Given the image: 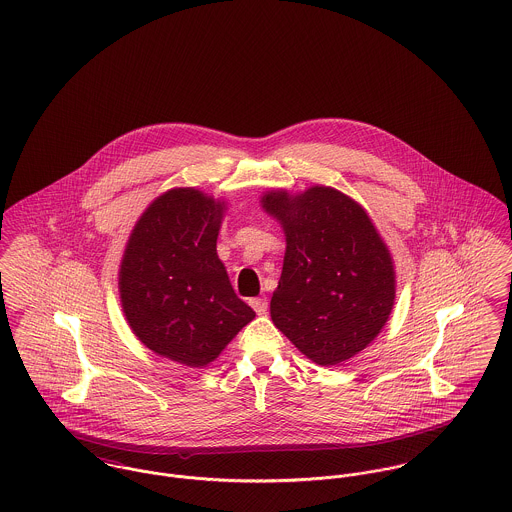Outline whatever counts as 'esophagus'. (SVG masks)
Wrapping results in <instances>:
<instances>
[{
	"instance_id": "1",
	"label": "esophagus",
	"mask_w": 512,
	"mask_h": 512,
	"mask_svg": "<svg viewBox=\"0 0 512 512\" xmlns=\"http://www.w3.org/2000/svg\"><path fill=\"white\" fill-rule=\"evenodd\" d=\"M251 306H253V310H255L259 316H263V314H267L269 302H267L265 296H261V298H253V300H251Z\"/></svg>"
}]
</instances>
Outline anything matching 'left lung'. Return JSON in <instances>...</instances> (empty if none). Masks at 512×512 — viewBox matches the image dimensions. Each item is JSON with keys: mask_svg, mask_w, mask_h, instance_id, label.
<instances>
[{"mask_svg": "<svg viewBox=\"0 0 512 512\" xmlns=\"http://www.w3.org/2000/svg\"><path fill=\"white\" fill-rule=\"evenodd\" d=\"M286 233L283 275L271 298L273 324L318 365H338L365 349L395 302L387 245L359 204L314 186L290 198L263 196Z\"/></svg>", "mask_w": 512, "mask_h": 512, "instance_id": "8db88e82", "label": "left lung"}]
</instances>
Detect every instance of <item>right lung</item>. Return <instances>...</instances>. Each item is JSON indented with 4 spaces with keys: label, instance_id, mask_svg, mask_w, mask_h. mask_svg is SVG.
Instances as JSON below:
<instances>
[{
    "label": "right lung",
    "instance_id": "obj_1",
    "mask_svg": "<svg viewBox=\"0 0 512 512\" xmlns=\"http://www.w3.org/2000/svg\"><path fill=\"white\" fill-rule=\"evenodd\" d=\"M222 212L214 198L174 188L141 216L121 261V306L131 330L188 367L214 361L255 318L216 253Z\"/></svg>",
    "mask_w": 512,
    "mask_h": 512
}]
</instances>
